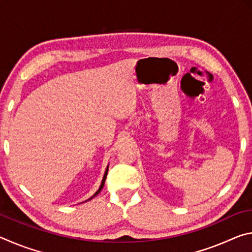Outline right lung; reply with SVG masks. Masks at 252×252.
<instances>
[{"label": "right lung", "mask_w": 252, "mask_h": 252, "mask_svg": "<svg viewBox=\"0 0 252 252\" xmlns=\"http://www.w3.org/2000/svg\"><path fill=\"white\" fill-rule=\"evenodd\" d=\"M108 170H109V164H108V165H106V169H105L104 176H103V178H102V181H101V185H100V187H99V189H97V191H96V192H95L94 194H93V195H92V197H90V198H89L88 200H85V202H87V201H89V200H91V199H93V198H94V197H95V195H97V194H99V193H100V191H101L102 189H103V187H104V182H105V179H106V174H108ZM83 202H84V201H83Z\"/></svg>", "instance_id": "add662e5"}]
</instances>
